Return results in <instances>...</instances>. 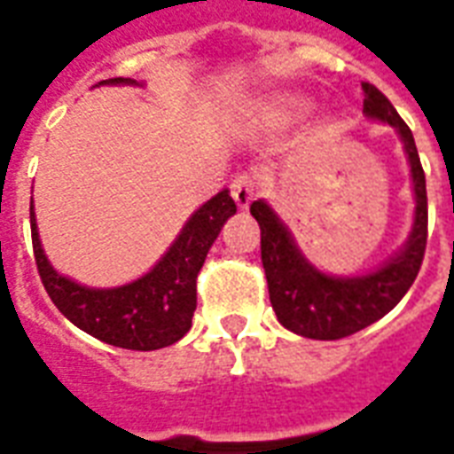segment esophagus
<instances>
[{
  "instance_id": "1",
  "label": "esophagus",
  "mask_w": 454,
  "mask_h": 454,
  "mask_svg": "<svg viewBox=\"0 0 454 454\" xmlns=\"http://www.w3.org/2000/svg\"><path fill=\"white\" fill-rule=\"evenodd\" d=\"M255 196V182L248 175H239L234 182H231V199L234 203L244 210L248 207V203L254 200Z\"/></svg>"
}]
</instances>
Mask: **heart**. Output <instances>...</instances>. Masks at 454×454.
I'll list each match as a JSON object with an SVG mask.
<instances>
[{"label":"heart","mask_w":454,"mask_h":454,"mask_svg":"<svg viewBox=\"0 0 454 454\" xmlns=\"http://www.w3.org/2000/svg\"><path fill=\"white\" fill-rule=\"evenodd\" d=\"M309 107L304 98H299L294 93H272L265 95L255 102V114L261 121L272 126H285L289 121H294L296 117H301L304 110Z\"/></svg>","instance_id":"1"}]
</instances>
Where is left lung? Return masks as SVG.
<instances>
[{"instance_id":"8db88e82","label":"left lung","mask_w":454,"mask_h":454,"mask_svg":"<svg viewBox=\"0 0 454 454\" xmlns=\"http://www.w3.org/2000/svg\"><path fill=\"white\" fill-rule=\"evenodd\" d=\"M364 88V114L390 124L400 134L407 153L411 189H414V224L400 251L387 261L354 278H340L318 270L296 247L292 231L265 200L251 203V215L261 227V261L268 279L275 316L287 330L311 340H340L354 335L385 313L393 311L407 289L414 285L424 261L428 237L426 176L417 143L390 100L373 83Z\"/></svg>"}]
</instances>
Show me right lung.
Here are the masks:
<instances>
[{"label":"right lung","instance_id":"1","mask_svg":"<svg viewBox=\"0 0 454 454\" xmlns=\"http://www.w3.org/2000/svg\"><path fill=\"white\" fill-rule=\"evenodd\" d=\"M98 85H141L134 78H107ZM237 213L230 191L203 203L191 215L165 255L145 275L121 287H85L52 268L37 234L35 210L30 206V234L37 272L47 294L67 318L100 342L153 352L179 342L191 330L196 311V278L206 255L223 230Z\"/></svg>","mask_w":454,"mask_h":454}]
</instances>
